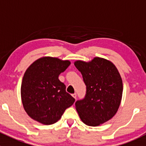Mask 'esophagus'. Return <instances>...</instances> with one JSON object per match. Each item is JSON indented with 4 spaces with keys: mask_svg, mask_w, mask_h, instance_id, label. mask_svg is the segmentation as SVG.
<instances>
[{
    "mask_svg": "<svg viewBox=\"0 0 146 146\" xmlns=\"http://www.w3.org/2000/svg\"><path fill=\"white\" fill-rule=\"evenodd\" d=\"M72 96H73V98H75V99H76V97H77V95H76V93H74L72 95Z\"/></svg>",
    "mask_w": 146,
    "mask_h": 146,
    "instance_id": "esophagus-1",
    "label": "esophagus"
}]
</instances>
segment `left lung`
Segmentation results:
<instances>
[{
    "label": "left lung",
    "instance_id": "8db88e82",
    "mask_svg": "<svg viewBox=\"0 0 146 146\" xmlns=\"http://www.w3.org/2000/svg\"><path fill=\"white\" fill-rule=\"evenodd\" d=\"M74 65L81 73L87 87L86 96L76 102V109L85 124L98 126L110 120L118 111L123 82L111 61L100 57L91 61L77 60Z\"/></svg>",
    "mask_w": 146,
    "mask_h": 146
}]
</instances>
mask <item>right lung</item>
I'll return each instance as SVG.
<instances>
[{
  "mask_svg": "<svg viewBox=\"0 0 146 146\" xmlns=\"http://www.w3.org/2000/svg\"><path fill=\"white\" fill-rule=\"evenodd\" d=\"M70 64L68 60L43 56L27 68L20 93L25 111L30 118L42 124H53L73 105L75 99L58 79Z\"/></svg>",
  "mask_w": 146,
  "mask_h": 146,
  "instance_id": "right-lung-1",
  "label": "right lung"
}]
</instances>
